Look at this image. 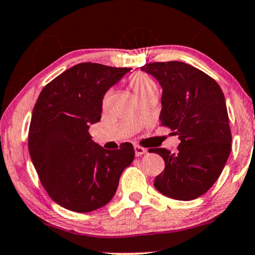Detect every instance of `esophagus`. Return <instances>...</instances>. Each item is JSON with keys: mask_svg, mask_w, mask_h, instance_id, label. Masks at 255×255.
Here are the masks:
<instances>
[{"mask_svg": "<svg viewBox=\"0 0 255 255\" xmlns=\"http://www.w3.org/2000/svg\"><path fill=\"white\" fill-rule=\"evenodd\" d=\"M134 151H135V155H136V157H140V155L145 154V153L147 152L146 149L143 148V147H141V146H137V145L134 146Z\"/></svg>", "mask_w": 255, "mask_h": 255, "instance_id": "1", "label": "esophagus"}]
</instances>
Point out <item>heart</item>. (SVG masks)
I'll return each mask as SVG.
<instances>
[{"instance_id":"b5f03b06","label":"heart","mask_w":255,"mask_h":255,"mask_svg":"<svg viewBox=\"0 0 255 255\" xmlns=\"http://www.w3.org/2000/svg\"><path fill=\"white\" fill-rule=\"evenodd\" d=\"M128 85H129V88L133 90V93L135 94L137 98L157 90V85L152 81V78L141 72H136L134 75H131L129 79H128ZM107 100H108V95L104 96L103 102L106 103Z\"/></svg>"}]
</instances>
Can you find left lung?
<instances>
[{
	"instance_id": "8db88e82",
	"label": "left lung",
	"mask_w": 255,
	"mask_h": 255,
	"mask_svg": "<svg viewBox=\"0 0 255 255\" xmlns=\"http://www.w3.org/2000/svg\"><path fill=\"white\" fill-rule=\"evenodd\" d=\"M141 70L161 85L160 125L180 140L177 153L149 149L165 161L154 186L170 198L191 201L214 185L231 154L225 95L215 79L182 61L149 63Z\"/></svg>"
}]
</instances>
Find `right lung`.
<instances>
[{"label": "right lung", "instance_id": "right-lung-1", "mask_svg": "<svg viewBox=\"0 0 255 255\" xmlns=\"http://www.w3.org/2000/svg\"><path fill=\"white\" fill-rule=\"evenodd\" d=\"M129 70L77 64L48 83L36 100L29 155L46 192L65 209L89 213L106 205L134 160L131 143L107 151L89 133L90 125L101 120L104 94Z\"/></svg>", "mask_w": 255, "mask_h": 255}]
</instances>
